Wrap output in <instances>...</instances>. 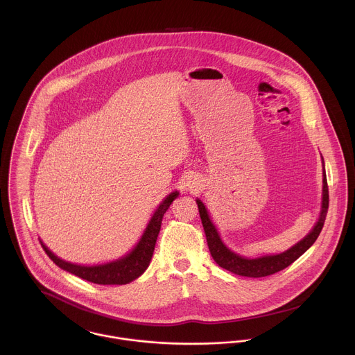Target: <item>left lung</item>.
Returning a JSON list of instances; mask_svg holds the SVG:
<instances>
[{"label":"left lung","instance_id":"1","mask_svg":"<svg viewBox=\"0 0 355 355\" xmlns=\"http://www.w3.org/2000/svg\"><path fill=\"white\" fill-rule=\"evenodd\" d=\"M324 166V159H322ZM200 216L202 220L203 230L206 235V242L209 246L210 254L213 259L224 269L239 275V276H248V277H265L269 275H273L276 272L283 270L284 268L290 266L295 259H298L302 254L315 242L318 238L324 221L327 217L328 206H329V193H328V183H327V175L325 169H322V203H321V211L318 221L315 223L314 228L304 236L301 242L294 245L291 249H288L284 253L276 254V255H263L259 258H246L239 254L231 252L221 241L214 224L211 223L209 213L200 200H197Z\"/></svg>","mask_w":355,"mask_h":355}]
</instances>
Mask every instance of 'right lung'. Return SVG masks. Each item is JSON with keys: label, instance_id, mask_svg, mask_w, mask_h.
I'll use <instances>...</instances> for the list:
<instances>
[{"label": "right lung", "instance_id": "1", "mask_svg": "<svg viewBox=\"0 0 355 355\" xmlns=\"http://www.w3.org/2000/svg\"><path fill=\"white\" fill-rule=\"evenodd\" d=\"M178 196L179 193L173 191L159 203L138 245L134 248L131 253L127 254L125 257L117 261H112V262H107L103 265H96V266L76 265V263H71L64 259H60L57 255L51 253L42 242H41V246L44 248L45 253L49 255V258L57 266L83 280H87L96 284H103V286L131 283L148 269L152 261L154 246L161 228L162 217L168 210V207L171 206V203L173 202V200L178 198Z\"/></svg>", "mask_w": 355, "mask_h": 355}]
</instances>
